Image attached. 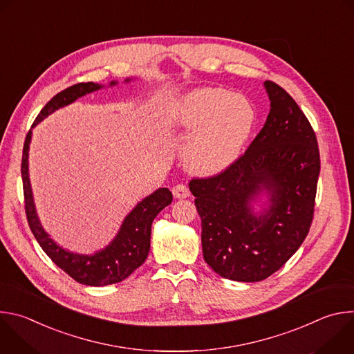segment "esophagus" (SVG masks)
Masks as SVG:
<instances>
[{"label":"esophagus","mask_w":354,"mask_h":354,"mask_svg":"<svg viewBox=\"0 0 354 354\" xmlns=\"http://www.w3.org/2000/svg\"><path fill=\"white\" fill-rule=\"evenodd\" d=\"M172 193H174V196H175L176 198H186V197H189V194H190L189 189H187L185 185H176V186H174V187H172Z\"/></svg>","instance_id":"esophagus-1"}]
</instances>
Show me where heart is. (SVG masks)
Here are the masks:
<instances>
[{"label":"heart","instance_id":"b5f03b06","mask_svg":"<svg viewBox=\"0 0 354 354\" xmlns=\"http://www.w3.org/2000/svg\"><path fill=\"white\" fill-rule=\"evenodd\" d=\"M164 119L178 133H192L183 148L186 167L197 175H216L230 168L255 123L249 100L224 88H196L167 106Z\"/></svg>","mask_w":354,"mask_h":354}]
</instances>
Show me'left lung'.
I'll return each mask as SVG.
<instances>
[{
    "label": "left lung",
    "instance_id": "left-lung-1",
    "mask_svg": "<svg viewBox=\"0 0 354 354\" xmlns=\"http://www.w3.org/2000/svg\"><path fill=\"white\" fill-rule=\"evenodd\" d=\"M270 111L246 153L223 174L192 179L206 263L234 281H261L304 242L321 169L315 133L295 100L265 81Z\"/></svg>",
    "mask_w": 354,
    "mask_h": 354
}]
</instances>
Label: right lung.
<instances>
[{
	"instance_id": "obj_1",
	"label": "right lung",
	"mask_w": 354,
	"mask_h": 354,
	"mask_svg": "<svg viewBox=\"0 0 354 354\" xmlns=\"http://www.w3.org/2000/svg\"><path fill=\"white\" fill-rule=\"evenodd\" d=\"M130 81H133V78L124 80V82ZM113 85H118V81H111L109 86ZM104 86L105 85L102 84L81 82L62 91L50 99L40 111L35 123L32 124V129L60 108L75 102L78 97L86 93L102 89ZM32 129L29 130L24 144L21 172L26 217L36 241L50 259L81 284L100 287L123 281L147 259L149 252L151 224L162 209L172 203V193L167 187H160L154 193L138 201L134 209L124 217L116 236L109 242V245L100 250H96L91 255H85L64 249L46 232L36 213L29 179V145L32 141Z\"/></svg>"
}]
</instances>
